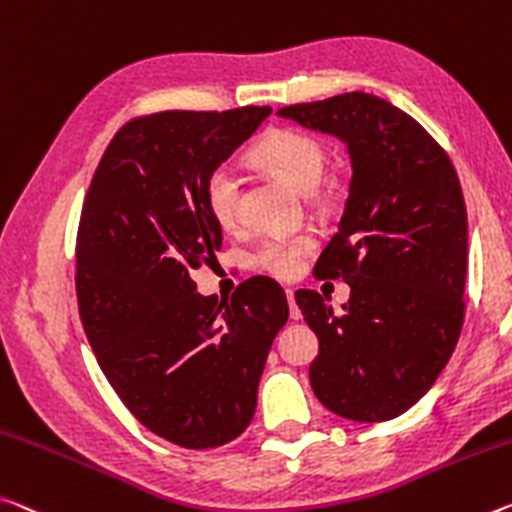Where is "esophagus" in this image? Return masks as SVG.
Wrapping results in <instances>:
<instances>
[{
	"instance_id": "34e87169",
	"label": "esophagus",
	"mask_w": 512,
	"mask_h": 512,
	"mask_svg": "<svg viewBox=\"0 0 512 512\" xmlns=\"http://www.w3.org/2000/svg\"><path fill=\"white\" fill-rule=\"evenodd\" d=\"M285 294H287V300H289V314H291V319H294V321H298V319H300V316H303V314H300V310H298V305H296L294 291H291V289H287V291H285Z\"/></svg>"
}]
</instances>
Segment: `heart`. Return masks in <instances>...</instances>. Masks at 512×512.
I'll return each instance as SVG.
<instances>
[{"mask_svg": "<svg viewBox=\"0 0 512 512\" xmlns=\"http://www.w3.org/2000/svg\"><path fill=\"white\" fill-rule=\"evenodd\" d=\"M255 159L273 173L285 177L298 191L314 193L326 173L328 150L316 136L298 129H275L255 145ZM205 202L209 214L223 230H232L241 221V177L232 166L212 170L205 184ZM314 248L310 237H269L257 248L255 262L273 275L289 278Z\"/></svg>", "mask_w": 512, "mask_h": 512, "instance_id": "b5f03b06", "label": "heart"}]
</instances>
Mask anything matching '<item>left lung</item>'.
<instances>
[{"mask_svg":"<svg viewBox=\"0 0 512 512\" xmlns=\"http://www.w3.org/2000/svg\"><path fill=\"white\" fill-rule=\"evenodd\" d=\"M278 116L337 136L353 168L337 234L314 266L319 278H342L351 298L337 314L316 291H296L319 337L312 389L344 419H394L433 387L462 330L467 209L458 175L415 118L371 93Z\"/></svg>","mask_w":512,"mask_h":512,"instance_id":"1","label":"left lung"}]
</instances>
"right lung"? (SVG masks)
<instances>
[{
	"label": "right lung",
	"instance_id": "1",
	"mask_svg": "<svg viewBox=\"0 0 512 512\" xmlns=\"http://www.w3.org/2000/svg\"><path fill=\"white\" fill-rule=\"evenodd\" d=\"M271 107L164 111L113 136L81 209L77 300L97 364L127 410L184 449L246 431L271 344L289 319L285 291L257 275L230 300L191 273L221 250L205 202L212 170Z\"/></svg>",
	"mask_w": 512,
	"mask_h": 512
}]
</instances>
